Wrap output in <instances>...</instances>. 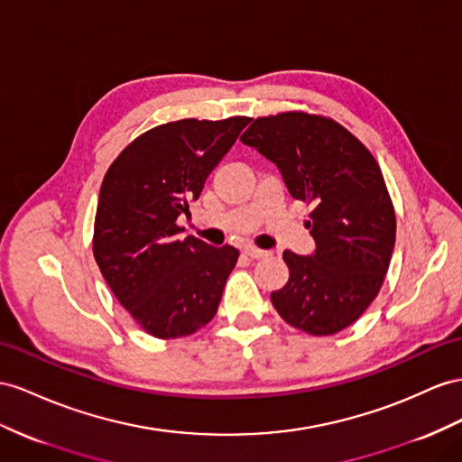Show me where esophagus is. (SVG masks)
I'll list each match as a JSON object with an SVG mask.
<instances>
[{
    "label": "esophagus",
    "instance_id": "obj_1",
    "mask_svg": "<svg viewBox=\"0 0 462 462\" xmlns=\"http://www.w3.org/2000/svg\"><path fill=\"white\" fill-rule=\"evenodd\" d=\"M244 254H245L247 257H252V259H263V257H269V255H271V252L259 250V247H254V245H245V247H244Z\"/></svg>",
    "mask_w": 462,
    "mask_h": 462
}]
</instances>
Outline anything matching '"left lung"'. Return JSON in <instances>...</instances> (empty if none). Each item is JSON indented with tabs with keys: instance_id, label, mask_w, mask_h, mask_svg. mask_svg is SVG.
Here are the masks:
<instances>
[{
	"instance_id": "1",
	"label": "left lung",
	"mask_w": 462,
	"mask_h": 462,
	"mask_svg": "<svg viewBox=\"0 0 462 462\" xmlns=\"http://www.w3.org/2000/svg\"><path fill=\"white\" fill-rule=\"evenodd\" d=\"M277 165L289 193L312 205L310 255L289 250V282L271 292L287 324L332 336L369 309L396 242V217L373 153L332 118L309 113L259 116L240 138Z\"/></svg>"
}]
</instances>
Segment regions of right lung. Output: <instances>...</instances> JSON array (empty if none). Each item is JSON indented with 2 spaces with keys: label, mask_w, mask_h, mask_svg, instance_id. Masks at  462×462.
Instances as JSON below:
<instances>
[{
  "label": "right lung",
  "mask_w": 462,
  "mask_h": 462,
  "mask_svg": "<svg viewBox=\"0 0 462 462\" xmlns=\"http://www.w3.org/2000/svg\"><path fill=\"white\" fill-rule=\"evenodd\" d=\"M247 116L183 118L160 125L118 153L101 183L93 255L101 273L146 334L175 339L215 318L230 271L232 245L180 240L177 218L240 136Z\"/></svg>",
  "instance_id": "obj_1"
}]
</instances>
